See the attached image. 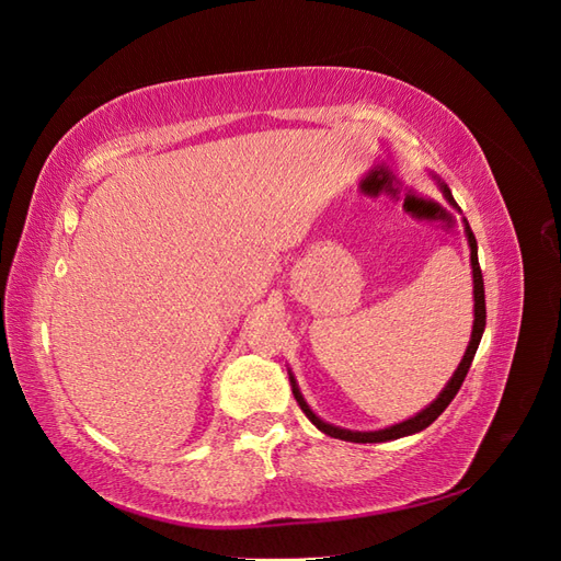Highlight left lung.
<instances>
[{
  "mask_svg": "<svg viewBox=\"0 0 561 561\" xmlns=\"http://www.w3.org/2000/svg\"><path fill=\"white\" fill-rule=\"evenodd\" d=\"M443 192H445V196H447V201L451 203V206H456V201H454V196H451L447 184H443ZM466 236H468V243H470V264H472V285H474V290H472V295H474V322H472L470 344H468V348H466L463 360H461V365H458V369L454 371V377L449 379V383L445 386L443 393H439V398H437L433 404H428L426 410L419 412L414 419H407V421H402V423H396V426L383 428V431H375V433H353V431L336 428V426H330V423H325V421H320V419L309 410V404L304 402V398H301V393H299V388H297V383H295V379H293V375H290L295 400L299 402L301 412L309 416V421L313 423V426H316L318 431H322V433L330 435V437L346 439V443H388V439H398V437H404V435H412V433H419V431H423V428H428L431 423L447 410L449 402L454 400V396L458 393V388H461V383H463V379H466V375H468L470 363H472V358H474V353H478L480 339H482V332H484V325H486L484 280H482V268H480V262H478V241H474V233H472V229L468 227V222H466Z\"/></svg>",
  "mask_w": 561,
  "mask_h": 561,
  "instance_id": "left-lung-1",
  "label": "left lung"
}]
</instances>
